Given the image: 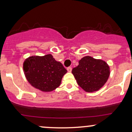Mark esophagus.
<instances>
[{"mask_svg":"<svg viewBox=\"0 0 132 132\" xmlns=\"http://www.w3.org/2000/svg\"><path fill=\"white\" fill-rule=\"evenodd\" d=\"M67 71L69 72H72V67H67Z\"/></svg>","mask_w":132,"mask_h":132,"instance_id":"34e87169","label":"esophagus"}]
</instances>
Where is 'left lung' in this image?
Returning <instances> with one entry per match:
<instances>
[{
	"instance_id": "8db88e82",
	"label": "left lung",
	"mask_w": 132,
	"mask_h": 132,
	"mask_svg": "<svg viewBox=\"0 0 132 132\" xmlns=\"http://www.w3.org/2000/svg\"><path fill=\"white\" fill-rule=\"evenodd\" d=\"M78 85L87 92L101 88L110 75V68L103 60L85 56L72 70Z\"/></svg>"
}]
</instances>
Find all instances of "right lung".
<instances>
[{
  "instance_id": "right-lung-1",
  "label": "right lung",
  "mask_w": 132,
  "mask_h": 132,
  "mask_svg": "<svg viewBox=\"0 0 132 132\" xmlns=\"http://www.w3.org/2000/svg\"><path fill=\"white\" fill-rule=\"evenodd\" d=\"M23 69L30 85L43 92L56 89L67 72L63 65L56 61L51 54L29 57L23 62Z\"/></svg>"
}]
</instances>
